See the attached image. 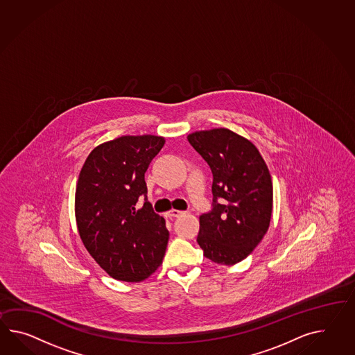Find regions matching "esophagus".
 <instances>
[{
	"label": "esophagus",
	"instance_id": "1",
	"mask_svg": "<svg viewBox=\"0 0 355 355\" xmlns=\"http://www.w3.org/2000/svg\"><path fill=\"white\" fill-rule=\"evenodd\" d=\"M182 214H184V211L177 210V209H172V210L169 211V216H171V218H178V216H181Z\"/></svg>",
	"mask_w": 355,
	"mask_h": 355
}]
</instances>
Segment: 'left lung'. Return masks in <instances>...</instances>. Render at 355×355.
Here are the masks:
<instances>
[{
    "mask_svg": "<svg viewBox=\"0 0 355 355\" xmlns=\"http://www.w3.org/2000/svg\"><path fill=\"white\" fill-rule=\"evenodd\" d=\"M187 139L213 173V202L200 216L198 243L208 259L232 266L268 231L273 204L268 166L258 148L232 130H200Z\"/></svg>",
    "mask_w": 355,
    "mask_h": 355,
    "instance_id": "left-lung-1",
    "label": "left lung"
}]
</instances>
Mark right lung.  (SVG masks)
Instances as JSON below:
<instances>
[{
  "instance_id": "right-lung-1",
  "label": "right lung",
  "mask_w": 355,
  "mask_h": 355,
  "mask_svg": "<svg viewBox=\"0 0 355 355\" xmlns=\"http://www.w3.org/2000/svg\"><path fill=\"white\" fill-rule=\"evenodd\" d=\"M163 145L164 139L157 136H123L92 150L79 173V236L97 264L115 279L139 282L164 258L169 231L147 200L145 182L147 168Z\"/></svg>"
}]
</instances>
